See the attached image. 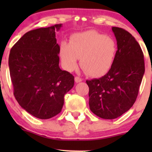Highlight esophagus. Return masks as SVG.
Returning <instances> with one entry per match:
<instances>
[{
    "instance_id": "1",
    "label": "esophagus",
    "mask_w": 152,
    "mask_h": 152,
    "mask_svg": "<svg viewBox=\"0 0 152 152\" xmlns=\"http://www.w3.org/2000/svg\"><path fill=\"white\" fill-rule=\"evenodd\" d=\"M82 81V79H81V78L79 77V76H76V77H75V82H76V83L81 82Z\"/></svg>"
}]
</instances>
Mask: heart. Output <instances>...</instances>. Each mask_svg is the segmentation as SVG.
I'll return each mask as SVG.
<instances>
[{
	"label": "heart",
	"mask_w": 152,
	"mask_h": 152,
	"mask_svg": "<svg viewBox=\"0 0 152 152\" xmlns=\"http://www.w3.org/2000/svg\"><path fill=\"white\" fill-rule=\"evenodd\" d=\"M116 53L114 39L93 30L74 34L69 43L62 41L59 51L62 64L67 70H74L81 58L82 68L93 77L103 76L110 70Z\"/></svg>",
	"instance_id": "1"
}]
</instances>
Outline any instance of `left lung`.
Returning <instances> with one entry per match:
<instances>
[{
  "label": "left lung",
  "instance_id": "obj_1",
  "mask_svg": "<svg viewBox=\"0 0 152 152\" xmlns=\"http://www.w3.org/2000/svg\"><path fill=\"white\" fill-rule=\"evenodd\" d=\"M112 30L118 47L113 65L102 77L86 81L90 110L104 119L116 118L132 107L145 72L143 53L134 37L118 27Z\"/></svg>",
  "mask_w": 152,
  "mask_h": 152
}]
</instances>
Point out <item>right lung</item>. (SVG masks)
I'll list each match as a JSON object with an SVG mask.
<instances>
[{
	"label": "right lung",
	"instance_id": "1",
	"mask_svg": "<svg viewBox=\"0 0 152 152\" xmlns=\"http://www.w3.org/2000/svg\"><path fill=\"white\" fill-rule=\"evenodd\" d=\"M62 24L26 33L10 50L9 66L18 104L29 114L48 119L59 114L74 76L59 66L56 31Z\"/></svg>",
	"mask_w": 152,
	"mask_h": 152
}]
</instances>
